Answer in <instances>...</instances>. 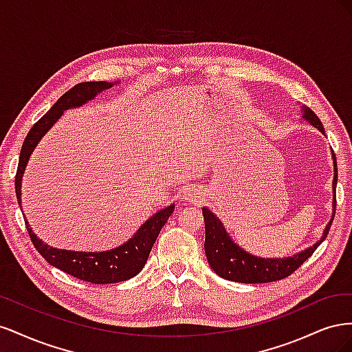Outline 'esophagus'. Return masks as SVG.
<instances>
[{
	"label": "esophagus",
	"mask_w": 352,
	"mask_h": 352,
	"mask_svg": "<svg viewBox=\"0 0 352 352\" xmlns=\"http://www.w3.org/2000/svg\"><path fill=\"white\" fill-rule=\"evenodd\" d=\"M202 198V194L199 192V189H197L195 186H190L186 188L184 192H182V199L186 201H192V202H198Z\"/></svg>",
	"instance_id": "obj_1"
}]
</instances>
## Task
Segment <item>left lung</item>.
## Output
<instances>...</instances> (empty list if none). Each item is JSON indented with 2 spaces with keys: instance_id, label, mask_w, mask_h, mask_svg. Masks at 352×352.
Listing matches in <instances>:
<instances>
[{
  "instance_id": "8db88e82",
  "label": "left lung",
  "mask_w": 352,
  "mask_h": 352,
  "mask_svg": "<svg viewBox=\"0 0 352 352\" xmlns=\"http://www.w3.org/2000/svg\"><path fill=\"white\" fill-rule=\"evenodd\" d=\"M304 119L310 122L316 129L320 131L324 135V127L320 119L316 116V113L310 109H302ZM333 158V214L327 226L323 232L320 241L316 242L313 247L307 248L301 252H298L292 257H283V258H263L255 257V255L243 251L238 243L232 241L228 235V232L223 226L220 219L212 212L210 208H202V214H204L206 223V255L210 267L219 274L220 278L239 282V283H269L276 282L287 278L292 274L300 265L311 257V254L317 250L329 233L330 226L335 217L336 210V184H338V166H336V157L332 151Z\"/></svg>"
}]
</instances>
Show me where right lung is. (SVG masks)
Segmentation results:
<instances>
[{
  "label": "right lung",
  "mask_w": 352,
  "mask_h": 352,
  "mask_svg": "<svg viewBox=\"0 0 352 352\" xmlns=\"http://www.w3.org/2000/svg\"><path fill=\"white\" fill-rule=\"evenodd\" d=\"M113 85H116V82L109 83L104 80L82 82L74 85V87L69 89L65 95H61L58 101L52 105V107L42 116L34 126H32V129L29 131L23 142L22 151H20L17 173L14 180L19 206H22V201H20L22 198H20V195H22V177L25 173V168L32 151L35 150V146L41 141V138L44 136L50 131V127H52V124L60 119L63 111L74 107H80L85 102H88L89 100L97 97V94L105 89H110ZM173 210L175 204L157 211L153 217L148 219L144 225L138 229V232L129 241L114 250L102 252H79L52 248L35 235L34 230L29 226L28 220H25V223L34 247L51 265H54V267L63 270L76 279L104 285L132 279L133 276H136L144 269L158 233L166 225L168 217L172 216Z\"/></svg>",
  "instance_id": "add662e5"
}]
</instances>
